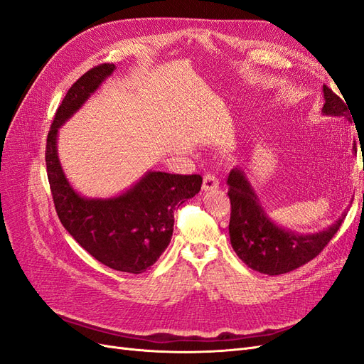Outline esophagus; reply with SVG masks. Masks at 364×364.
I'll return each mask as SVG.
<instances>
[{"label":"esophagus","mask_w":364,"mask_h":364,"mask_svg":"<svg viewBox=\"0 0 364 364\" xmlns=\"http://www.w3.org/2000/svg\"><path fill=\"white\" fill-rule=\"evenodd\" d=\"M217 186H218V179L215 178V174L206 173V174L203 176L202 190H203V191H211V190H215Z\"/></svg>","instance_id":"34e87169"}]
</instances>
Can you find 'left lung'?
<instances>
[{
  "mask_svg": "<svg viewBox=\"0 0 364 364\" xmlns=\"http://www.w3.org/2000/svg\"><path fill=\"white\" fill-rule=\"evenodd\" d=\"M323 115L348 117L346 100L323 85ZM230 199L229 237L238 258L259 273L281 274L304 266L316 258L336 235L345 214L334 225L316 234L302 235L274 225L259 203L243 168L228 176Z\"/></svg>",
  "mask_w": 364,
  "mask_h": 364,
  "instance_id": "8db88e82",
  "label": "left lung"
}]
</instances>
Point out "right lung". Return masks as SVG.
<instances>
[{
	"instance_id": "1",
	"label": "right lung",
	"mask_w": 364,
	"mask_h": 364,
	"mask_svg": "<svg viewBox=\"0 0 364 364\" xmlns=\"http://www.w3.org/2000/svg\"><path fill=\"white\" fill-rule=\"evenodd\" d=\"M115 70L102 63L86 71L65 95L47 136V174L60 223L97 261L118 272L142 273L167 249L174 209L200 191V174L147 171L126 193L86 199L70 185L58 156V132Z\"/></svg>"
}]
</instances>
